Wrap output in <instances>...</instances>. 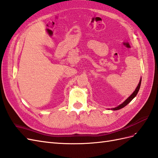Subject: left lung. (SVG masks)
Instances as JSON below:
<instances>
[{
  "label": "left lung",
  "instance_id": "1",
  "mask_svg": "<svg viewBox=\"0 0 158 158\" xmlns=\"http://www.w3.org/2000/svg\"><path fill=\"white\" fill-rule=\"evenodd\" d=\"M141 78L140 79L139 84L137 85V87H136V89H135V90L134 91H133V94H132L130 96H129V98H128L126 100H125L123 103H122L121 105H119V106H118V107H115V108L111 109V110H120V109L124 107L125 106H126L127 105L129 102H131V100H132L133 98H134L137 95V93H138V91H139V90L140 85H141Z\"/></svg>",
  "mask_w": 158,
  "mask_h": 158
}]
</instances>
